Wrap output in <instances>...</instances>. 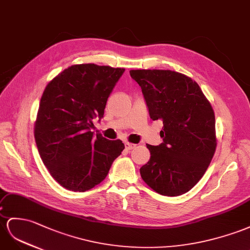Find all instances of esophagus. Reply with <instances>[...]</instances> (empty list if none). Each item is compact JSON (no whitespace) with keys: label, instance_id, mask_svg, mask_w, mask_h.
Instances as JSON below:
<instances>
[{"label":"esophagus","instance_id":"obj_1","mask_svg":"<svg viewBox=\"0 0 250 250\" xmlns=\"http://www.w3.org/2000/svg\"><path fill=\"white\" fill-rule=\"evenodd\" d=\"M125 149L126 150H132L136 146V145L134 144H130V143H125Z\"/></svg>","mask_w":250,"mask_h":250}]
</instances>
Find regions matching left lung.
Instances as JSON below:
<instances>
[{"label": "left lung", "instance_id": "1", "mask_svg": "<svg viewBox=\"0 0 250 250\" xmlns=\"http://www.w3.org/2000/svg\"><path fill=\"white\" fill-rule=\"evenodd\" d=\"M142 87L152 120L163 121V143L146 145L150 161L140 168L144 182L157 193L177 196L203 177L215 148L212 106L195 81L162 69L130 70Z\"/></svg>", "mask_w": 250, "mask_h": 250}]
</instances>
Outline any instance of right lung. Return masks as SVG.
I'll return each instance as SVG.
<instances>
[{
  "label": "right lung",
  "mask_w": 250,
  "mask_h": 250,
  "mask_svg": "<svg viewBox=\"0 0 250 250\" xmlns=\"http://www.w3.org/2000/svg\"><path fill=\"white\" fill-rule=\"evenodd\" d=\"M125 68L77 64L44 89L35 124L43 164L63 188L84 192L106 177L125 149L120 139L94 134L93 119L104 117L108 96Z\"/></svg>",
  "instance_id": "right-lung-1"
}]
</instances>
